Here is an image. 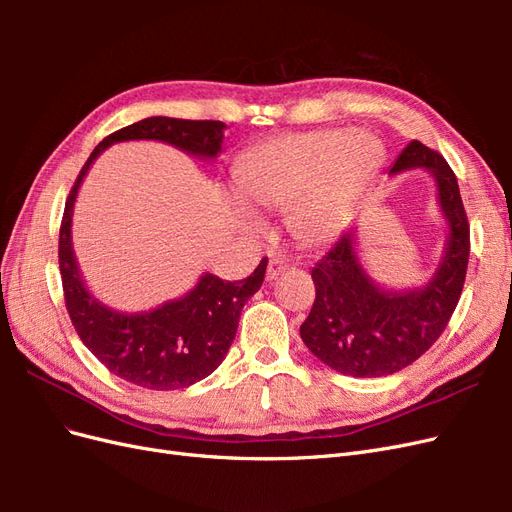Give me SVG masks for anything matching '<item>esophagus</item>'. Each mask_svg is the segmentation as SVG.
<instances>
[{"label": "esophagus", "mask_w": 512, "mask_h": 512, "mask_svg": "<svg viewBox=\"0 0 512 512\" xmlns=\"http://www.w3.org/2000/svg\"><path fill=\"white\" fill-rule=\"evenodd\" d=\"M286 269H288V262H286V258H282V256H273V258L269 260V265H267V280H269V282L277 280V277H280L282 273H286Z\"/></svg>", "instance_id": "esophagus-1"}]
</instances>
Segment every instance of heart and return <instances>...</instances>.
I'll return each instance as SVG.
<instances>
[{"instance_id":"heart-1","label":"heart","mask_w":512,"mask_h":512,"mask_svg":"<svg viewBox=\"0 0 512 512\" xmlns=\"http://www.w3.org/2000/svg\"><path fill=\"white\" fill-rule=\"evenodd\" d=\"M384 158L380 138L365 130L288 134L241 160L239 188L252 203L286 209V226L303 245H320L344 228L354 198ZM239 215L254 224L243 203Z\"/></svg>"}]
</instances>
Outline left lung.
Here are the masks:
<instances>
[{
	"instance_id": "obj_1",
	"label": "left lung",
	"mask_w": 512,
	"mask_h": 512,
	"mask_svg": "<svg viewBox=\"0 0 512 512\" xmlns=\"http://www.w3.org/2000/svg\"><path fill=\"white\" fill-rule=\"evenodd\" d=\"M423 168L436 179L448 239L431 280L412 290H384L363 269L354 230L344 232L312 269L316 301L301 324L316 359L354 378L395 374L423 356L446 329L466 282L470 226L457 177L438 151L412 141L389 175Z\"/></svg>"
}]
</instances>
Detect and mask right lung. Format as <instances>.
I'll return each mask as SVG.
<instances>
[{"label":"right lung","instance_id":"1","mask_svg":"<svg viewBox=\"0 0 512 512\" xmlns=\"http://www.w3.org/2000/svg\"><path fill=\"white\" fill-rule=\"evenodd\" d=\"M222 121L147 117L106 136L91 151L66 200L59 228V271L70 320L81 342L111 371L153 391L185 389L213 374L235 339L241 309L265 280L267 258L241 282L205 273L183 297L149 312L123 314L98 301L85 286L72 250L74 200L89 166L113 143L162 141L200 160L218 158L224 141Z\"/></svg>","mask_w":512,"mask_h":512}]
</instances>
